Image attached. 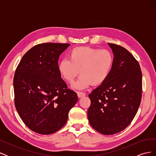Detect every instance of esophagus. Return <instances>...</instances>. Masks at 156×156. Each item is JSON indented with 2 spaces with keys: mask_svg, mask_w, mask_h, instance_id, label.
<instances>
[{
  "mask_svg": "<svg viewBox=\"0 0 156 156\" xmlns=\"http://www.w3.org/2000/svg\"><path fill=\"white\" fill-rule=\"evenodd\" d=\"M85 93H84L83 92H77V96L79 98H83L84 96H85Z\"/></svg>",
  "mask_w": 156,
  "mask_h": 156,
  "instance_id": "esophagus-1",
  "label": "esophagus"
}]
</instances>
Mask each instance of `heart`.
<instances>
[{"label":"heart","instance_id":"b5f03b06","mask_svg":"<svg viewBox=\"0 0 156 156\" xmlns=\"http://www.w3.org/2000/svg\"><path fill=\"white\" fill-rule=\"evenodd\" d=\"M68 59H62L58 64V72L66 81L72 83L79 73L81 75L72 87L76 90L88 88L92 84L100 85L109 75L114 57L109 51L89 47H78L71 50Z\"/></svg>","mask_w":156,"mask_h":156}]
</instances>
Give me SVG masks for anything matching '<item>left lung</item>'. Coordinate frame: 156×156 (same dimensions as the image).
<instances>
[{
	"label": "left lung",
	"mask_w": 156,
	"mask_h": 156,
	"mask_svg": "<svg viewBox=\"0 0 156 156\" xmlns=\"http://www.w3.org/2000/svg\"><path fill=\"white\" fill-rule=\"evenodd\" d=\"M114 64L106 81L90 94V124L103 135L124 130L133 120L142 97V72L136 60L122 46L108 44Z\"/></svg>",
	"instance_id": "8db88e82"
}]
</instances>
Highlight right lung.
<instances>
[{"label":"right lung","instance_id":"1","mask_svg":"<svg viewBox=\"0 0 156 156\" xmlns=\"http://www.w3.org/2000/svg\"><path fill=\"white\" fill-rule=\"evenodd\" d=\"M69 44L45 43L33 47L22 57L13 78L15 106L21 120L41 135L55 133L66 124L78 101L58 70L60 55Z\"/></svg>","mask_w":156,"mask_h":156}]
</instances>
